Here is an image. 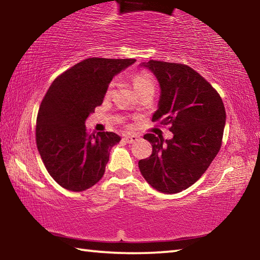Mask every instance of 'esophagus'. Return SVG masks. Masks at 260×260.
<instances>
[{
	"instance_id": "34e87169",
	"label": "esophagus",
	"mask_w": 260,
	"mask_h": 260,
	"mask_svg": "<svg viewBox=\"0 0 260 260\" xmlns=\"http://www.w3.org/2000/svg\"><path fill=\"white\" fill-rule=\"evenodd\" d=\"M140 136L136 135V134H127V135H124V140L126 141L127 143H134L136 142V141H139Z\"/></svg>"
}]
</instances>
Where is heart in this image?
<instances>
[{
    "instance_id": "b5f03b06",
    "label": "heart",
    "mask_w": 260,
    "mask_h": 260,
    "mask_svg": "<svg viewBox=\"0 0 260 260\" xmlns=\"http://www.w3.org/2000/svg\"><path fill=\"white\" fill-rule=\"evenodd\" d=\"M132 82H133V86L135 90L138 91V94L142 93L143 90L147 89H153L155 90V81H153L152 77L148 72L141 71L135 73L133 77H132ZM112 87V83L110 85V88Z\"/></svg>"
}]
</instances>
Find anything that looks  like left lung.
Here are the masks:
<instances>
[{
	"label": "left lung",
	"mask_w": 260,
	"mask_h": 260,
	"mask_svg": "<svg viewBox=\"0 0 260 260\" xmlns=\"http://www.w3.org/2000/svg\"><path fill=\"white\" fill-rule=\"evenodd\" d=\"M140 67L151 71L160 87L152 121L171 124L173 133L170 140L144 135L152 153L139 161L140 172L156 190L177 193L195 183L219 152L225 107L217 90L187 65L149 60Z\"/></svg>",
	"instance_id": "left-lung-1"
}]
</instances>
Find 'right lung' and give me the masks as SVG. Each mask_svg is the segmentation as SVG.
Segmentation results:
<instances>
[{
    "label": "right lung",
    "mask_w": 260,
    "mask_h": 260,
    "mask_svg": "<svg viewBox=\"0 0 260 260\" xmlns=\"http://www.w3.org/2000/svg\"><path fill=\"white\" fill-rule=\"evenodd\" d=\"M135 59L88 58L56 78L42 100L37 119V146L55 181L83 191L102 179L110 150L121 138L113 132L89 134L86 120L103 103L114 76Z\"/></svg>",
    "instance_id": "obj_1"
}]
</instances>
